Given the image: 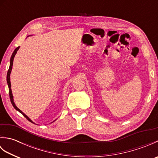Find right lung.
Returning a JSON list of instances; mask_svg holds the SVG:
<instances>
[{
    "instance_id": "right-lung-1",
    "label": "right lung",
    "mask_w": 158,
    "mask_h": 158,
    "mask_svg": "<svg viewBox=\"0 0 158 158\" xmlns=\"http://www.w3.org/2000/svg\"><path fill=\"white\" fill-rule=\"evenodd\" d=\"M19 48V47H18L15 50L14 52H13L12 55H11V59H10V66H9V69L8 70V72H7V75H6V81H7V84H8V87H9V97H10V100H11V102L13 106L14 107V108L17 110H18V111L19 113H21L22 115L24 116L26 119H27L29 122H31L32 123H34V122H32V121L29 118V117L26 115V114L23 113L21 110H20L19 109H18V107L16 106V105H15V102L14 101H13V94H12V92H11V81H10V74H11V70H12V66H13V59H14V57L16 54L17 52L18 51V49Z\"/></svg>"
}]
</instances>
